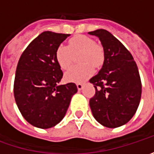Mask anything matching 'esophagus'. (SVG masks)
Wrapping results in <instances>:
<instances>
[{
    "instance_id": "obj_1",
    "label": "esophagus",
    "mask_w": 154,
    "mask_h": 154,
    "mask_svg": "<svg viewBox=\"0 0 154 154\" xmlns=\"http://www.w3.org/2000/svg\"><path fill=\"white\" fill-rule=\"evenodd\" d=\"M76 86H77V88H78V90H81L82 88H83V84L82 83H76Z\"/></svg>"
}]
</instances>
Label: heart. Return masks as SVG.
Instances as JSON below:
<instances>
[{
    "label": "heart",
    "instance_id": "obj_1",
    "mask_svg": "<svg viewBox=\"0 0 154 154\" xmlns=\"http://www.w3.org/2000/svg\"><path fill=\"white\" fill-rule=\"evenodd\" d=\"M79 61L82 64L72 66L65 73V79L70 82H81L92 76L94 67L99 68L103 62L104 53L101 45L86 35H76L68 40V46L60 45L55 57L62 69H67L72 63L74 54L80 53Z\"/></svg>",
    "mask_w": 154,
    "mask_h": 154
}]
</instances>
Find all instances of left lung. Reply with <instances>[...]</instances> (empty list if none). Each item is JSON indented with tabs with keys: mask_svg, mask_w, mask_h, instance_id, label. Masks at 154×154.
I'll return each instance as SVG.
<instances>
[{
	"mask_svg": "<svg viewBox=\"0 0 154 154\" xmlns=\"http://www.w3.org/2000/svg\"><path fill=\"white\" fill-rule=\"evenodd\" d=\"M89 34L100 39L104 52L103 67L89 80L95 87L89 101L92 115L104 127H120L138 109L141 97L139 70L131 53L108 31L98 29Z\"/></svg>",
	"mask_w": 154,
	"mask_h": 154,
	"instance_id": "obj_1",
	"label": "left lung"
}]
</instances>
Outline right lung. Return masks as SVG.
Segmentation results:
<instances>
[{"instance_id": "right-lung-1", "label": "right lung", "mask_w": 154, "mask_h": 154, "mask_svg": "<svg viewBox=\"0 0 154 154\" xmlns=\"http://www.w3.org/2000/svg\"><path fill=\"white\" fill-rule=\"evenodd\" d=\"M68 36L42 32L23 51L18 62L14 84L15 102L23 117L35 127L50 128L59 123L77 92L74 83L58 86L63 73L55 53Z\"/></svg>"}]
</instances>
